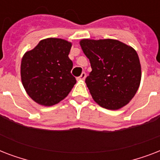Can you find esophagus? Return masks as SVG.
<instances>
[{
    "label": "esophagus",
    "instance_id": "1",
    "mask_svg": "<svg viewBox=\"0 0 160 160\" xmlns=\"http://www.w3.org/2000/svg\"><path fill=\"white\" fill-rule=\"evenodd\" d=\"M85 77H86V74H85V72H83L80 77H78V80H85Z\"/></svg>",
    "mask_w": 160,
    "mask_h": 160
}]
</instances>
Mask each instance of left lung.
<instances>
[{
  "label": "left lung",
  "instance_id": "1",
  "mask_svg": "<svg viewBox=\"0 0 160 160\" xmlns=\"http://www.w3.org/2000/svg\"><path fill=\"white\" fill-rule=\"evenodd\" d=\"M80 45L92 68L85 83L93 100L111 110L129 104L141 80V65L136 51L113 39H83Z\"/></svg>",
  "mask_w": 160,
  "mask_h": 160
}]
</instances>
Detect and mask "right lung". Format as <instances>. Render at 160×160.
<instances>
[{
	"label": "right lung",
	"mask_w": 160,
	"mask_h": 160,
	"mask_svg": "<svg viewBox=\"0 0 160 160\" xmlns=\"http://www.w3.org/2000/svg\"><path fill=\"white\" fill-rule=\"evenodd\" d=\"M71 46V42L63 39L46 38L24 54L21 82L27 95L39 105H56L76 83L70 73L73 62L68 56Z\"/></svg>",
	"instance_id": "add662e5"
}]
</instances>
